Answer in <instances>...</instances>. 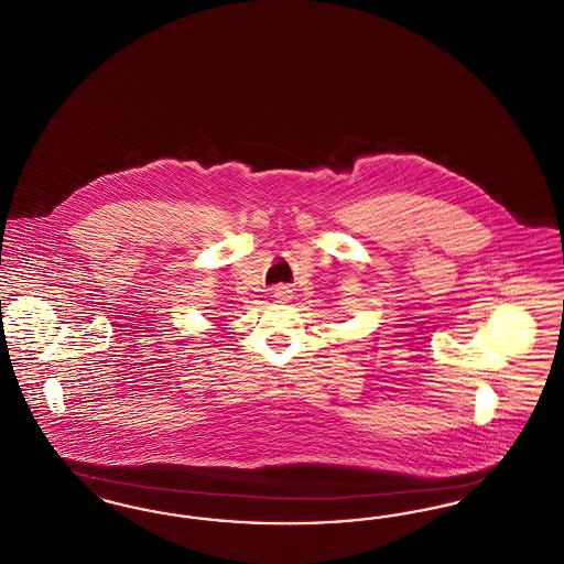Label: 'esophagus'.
I'll return each mask as SVG.
<instances>
[{"label":"esophagus","instance_id":"obj_1","mask_svg":"<svg viewBox=\"0 0 564 564\" xmlns=\"http://www.w3.org/2000/svg\"><path fill=\"white\" fill-rule=\"evenodd\" d=\"M274 295H276L279 300H285V297H288V290H285V288H276Z\"/></svg>","mask_w":564,"mask_h":564}]
</instances>
